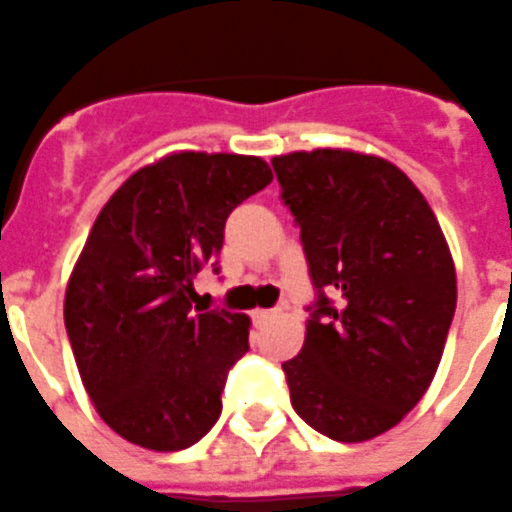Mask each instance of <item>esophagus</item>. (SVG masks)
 <instances>
[{
  "mask_svg": "<svg viewBox=\"0 0 512 512\" xmlns=\"http://www.w3.org/2000/svg\"><path fill=\"white\" fill-rule=\"evenodd\" d=\"M272 316H274V310H253V313H251V318H253V323H256V326H261V323L269 321Z\"/></svg>",
  "mask_w": 512,
  "mask_h": 512,
  "instance_id": "esophagus-1",
  "label": "esophagus"
}]
</instances>
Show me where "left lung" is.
<instances>
[{"label":"left lung","instance_id":"1","mask_svg":"<svg viewBox=\"0 0 512 512\" xmlns=\"http://www.w3.org/2000/svg\"><path fill=\"white\" fill-rule=\"evenodd\" d=\"M316 290L295 412L339 443L399 425L430 388L456 313V269L425 196L383 157L313 150L272 160Z\"/></svg>","mask_w":512,"mask_h":512}]
</instances>
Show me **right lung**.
Wrapping results in <instances>:
<instances>
[{"instance_id":"1","label":"right lung","mask_w":512,"mask_h":512,"mask_svg":"<svg viewBox=\"0 0 512 512\" xmlns=\"http://www.w3.org/2000/svg\"><path fill=\"white\" fill-rule=\"evenodd\" d=\"M272 183L261 157L176 152L137 170L100 209L69 277L64 326L95 409L150 451H183L222 412L251 318L191 310L217 269L225 222Z\"/></svg>"}]
</instances>
